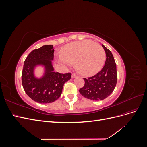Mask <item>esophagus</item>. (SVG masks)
Instances as JSON below:
<instances>
[{"label": "esophagus", "instance_id": "esophagus-1", "mask_svg": "<svg viewBox=\"0 0 147 147\" xmlns=\"http://www.w3.org/2000/svg\"><path fill=\"white\" fill-rule=\"evenodd\" d=\"M77 77V75H76V74H72V78H75Z\"/></svg>", "mask_w": 147, "mask_h": 147}]
</instances>
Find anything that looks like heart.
Segmentation results:
<instances>
[{"label":"heart","instance_id":"obj_1","mask_svg":"<svg viewBox=\"0 0 147 147\" xmlns=\"http://www.w3.org/2000/svg\"><path fill=\"white\" fill-rule=\"evenodd\" d=\"M105 56L104 48L100 45L86 40L67 45L63 50V56H59L58 59L68 66L76 63V68L80 74L91 75L102 67Z\"/></svg>","mask_w":147,"mask_h":147}]
</instances>
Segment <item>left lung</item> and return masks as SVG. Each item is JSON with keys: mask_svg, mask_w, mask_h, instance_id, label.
<instances>
[{"mask_svg": "<svg viewBox=\"0 0 147 147\" xmlns=\"http://www.w3.org/2000/svg\"><path fill=\"white\" fill-rule=\"evenodd\" d=\"M102 45L107 57L104 67L94 76L83 78L84 85L79 90L83 97L92 100H102L109 97L117 82V65L113 56L109 49Z\"/></svg>", "mask_w": 147, "mask_h": 147, "instance_id": "8db88e82", "label": "left lung"}]
</instances>
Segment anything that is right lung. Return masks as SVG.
I'll list each match as a JSON object with an SVG mask.
<instances>
[{
    "mask_svg": "<svg viewBox=\"0 0 147 147\" xmlns=\"http://www.w3.org/2000/svg\"><path fill=\"white\" fill-rule=\"evenodd\" d=\"M53 45H43L32 50L26 57L22 72V84L27 95L40 104L55 102L61 96L64 83L71 78L70 73L54 72L52 61L54 58ZM44 67L45 72L40 78L34 75V68Z\"/></svg>",
    "mask_w": 147,
    "mask_h": 147,
    "instance_id": "obj_1",
    "label": "right lung"
}]
</instances>
